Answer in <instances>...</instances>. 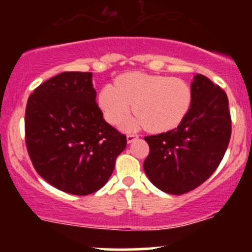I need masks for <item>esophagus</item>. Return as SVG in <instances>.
Masks as SVG:
<instances>
[{"label": "esophagus", "mask_w": 252, "mask_h": 252, "mask_svg": "<svg viewBox=\"0 0 252 252\" xmlns=\"http://www.w3.org/2000/svg\"><path fill=\"white\" fill-rule=\"evenodd\" d=\"M137 138H138L137 134H128V135H126V141H128V143L134 142V141L137 140Z\"/></svg>", "instance_id": "1"}]
</instances>
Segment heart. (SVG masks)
Returning a JSON list of instances; mask_svg holds the SVG:
<instances>
[{
    "label": "heart",
    "instance_id": "heart-1",
    "mask_svg": "<svg viewBox=\"0 0 252 252\" xmlns=\"http://www.w3.org/2000/svg\"><path fill=\"white\" fill-rule=\"evenodd\" d=\"M193 92L180 78L129 72L118 77L116 85L108 84L100 90L98 104L110 124H120L132 109L135 116L128 128L147 126L150 131L174 129L189 114Z\"/></svg>",
    "mask_w": 252,
    "mask_h": 252
}]
</instances>
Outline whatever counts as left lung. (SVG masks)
I'll list each match as a JSON object with an SVG mask.
<instances>
[{"label": "left lung", "instance_id": "8db88e82", "mask_svg": "<svg viewBox=\"0 0 252 252\" xmlns=\"http://www.w3.org/2000/svg\"><path fill=\"white\" fill-rule=\"evenodd\" d=\"M192 92V106L175 129L144 137L149 146L144 172L154 186L169 194H185L204 184L230 142L231 115L224 90L196 74Z\"/></svg>", "mask_w": 252, "mask_h": 252}]
</instances>
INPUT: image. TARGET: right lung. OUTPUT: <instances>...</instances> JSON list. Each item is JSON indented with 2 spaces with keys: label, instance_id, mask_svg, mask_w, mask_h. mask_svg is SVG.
<instances>
[{
  "label": "right lung",
  "instance_id": "obj_1",
  "mask_svg": "<svg viewBox=\"0 0 252 252\" xmlns=\"http://www.w3.org/2000/svg\"><path fill=\"white\" fill-rule=\"evenodd\" d=\"M91 72H63L28 98L26 146L34 168L63 192H97L114 172L126 136L105 122Z\"/></svg>",
  "mask_w": 252,
  "mask_h": 252
}]
</instances>
